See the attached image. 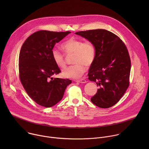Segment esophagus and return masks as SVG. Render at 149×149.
Here are the masks:
<instances>
[{"label": "esophagus", "mask_w": 149, "mask_h": 149, "mask_svg": "<svg viewBox=\"0 0 149 149\" xmlns=\"http://www.w3.org/2000/svg\"><path fill=\"white\" fill-rule=\"evenodd\" d=\"M77 82H79V83H86L87 81L86 79H79V80H76L75 81Z\"/></svg>", "instance_id": "esophagus-1"}]
</instances>
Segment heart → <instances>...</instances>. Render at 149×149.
Here are the masks:
<instances>
[{
    "instance_id": "heart-1",
    "label": "heart",
    "mask_w": 149,
    "mask_h": 149,
    "mask_svg": "<svg viewBox=\"0 0 149 149\" xmlns=\"http://www.w3.org/2000/svg\"><path fill=\"white\" fill-rule=\"evenodd\" d=\"M62 49L67 54H74L72 62L74 65L62 71L63 77L69 78H78L90 67L95 58V48L91 42H85L82 39L72 37L61 45ZM52 58L55 64L60 68H65L66 63L63 55L58 51L54 49L52 52Z\"/></svg>"
}]
</instances>
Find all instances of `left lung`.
<instances>
[{"instance_id":"8db88e82","label":"left lung","mask_w":149,"mask_h":149,"mask_svg":"<svg viewBox=\"0 0 149 149\" xmlns=\"http://www.w3.org/2000/svg\"><path fill=\"white\" fill-rule=\"evenodd\" d=\"M75 34L91 42L95 48V58L88 76L100 88L91 101L98 107H111L129 86L131 61L128 51L117 35L107 30L80 31Z\"/></svg>"}]
</instances>
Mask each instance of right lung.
I'll list each match as a JSON object with an SVG mask.
<instances>
[{
  "instance_id": "1",
  "label": "right lung",
  "mask_w": 149,
  "mask_h": 149,
  "mask_svg": "<svg viewBox=\"0 0 149 149\" xmlns=\"http://www.w3.org/2000/svg\"><path fill=\"white\" fill-rule=\"evenodd\" d=\"M71 32L39 31L30 35L20 49L19 71L21 83L38 104L51 107L60 101L71 80L53 78L61 71L52 58L56 43Z\"/></svg>"
}]
</instances>
